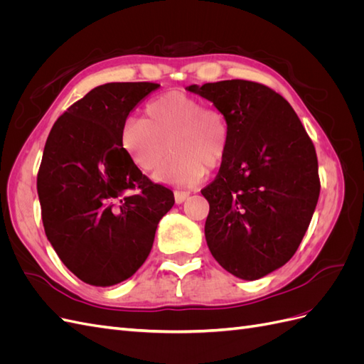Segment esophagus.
Instances as JSON below:
<instances>
[{
  "mask_svg": "<svg viewBox=\"0 0 364 364\" xmlns=\"http://www.w3.org/2000/svg\"><path fill=\"white\" fill-rule=\"evenodd\" d=\"M190 197V191H174V200L176 203H183Z\"/></svg>",
  "mask_w": 364,
  "mask_h": 364,
  "instance_id": "esophagus-1",
  "label": "esophagus"
}]
</instances>
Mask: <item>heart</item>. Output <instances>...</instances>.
Returning a JSON list of instances; mask_svg holds the SVG:
<instances>
[{"label": "heart", "mask_w": 364, "mask_h": 364, "mask_svg": "<svg viewBox=\"0 0 364 364\" xmlns=\"http://www.w3.org/2000/svg\"><path fill=\"white\" fill-rule=\"evenodd\" d=\"M229 142L225 117L205 107L199 98L168 92L146 106V118H129L121 129V147L142 171L156 170L153 179L178 188L199 183L208 170L223 162Z\"/></svg>", "instance_id": "b5f03b06"}]
</instances>
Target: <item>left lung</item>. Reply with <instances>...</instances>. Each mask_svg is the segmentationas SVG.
<instances>
[{
    "instance_id": "left-lung-1",
    "label": "left lung",
    "mask_w": 364,
    "mask_h": 364,
    "mask_svg": "<svg viewBox=\"0 0 364 364\" xmlns=\"http://www.w3.org/2000/svg\"><path fill=\"white\" fill-rule=\"evenodd\" d=\"M186 91L213 102L229 129L222 167L202 190L208 247L234 277L259 279L294 255L310 226L321 193L314 146L290 103L261 83Z\"/></svg>"
}]
</instances>
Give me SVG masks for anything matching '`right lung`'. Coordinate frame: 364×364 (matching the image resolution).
Masks as SVG:
<instances>
[{"mask_svg": "<svg viewBox=\"0 0 364 364\" xmlns=\"http://www.w3.org/2000/svg\"><path fill=\"white\" fill-rule=\"evenodd\" d=\"M158 87H94L58 118L43 149L38 196L46 235L65 266L95 287L123 282L144 264L159 220L174 205L173 193L121 147L129 114Z\"/></svg>", "mask_w": 364, "mask_h": 364, "instance_id": "right-lung-1", "label": "right lung"}]
</instances>
